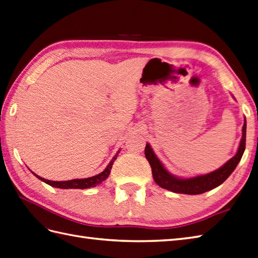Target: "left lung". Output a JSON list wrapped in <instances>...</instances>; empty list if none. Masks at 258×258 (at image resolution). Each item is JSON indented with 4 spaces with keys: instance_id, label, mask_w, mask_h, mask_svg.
Instances as JSON below:
<instances>
[{
    "instance_id": "8db88e82",
    "label": "left lung",
    "mask_w": 258,
    "mask_h": 258,
    "mask_svg": "<svg viewBox=\"0 0 258 258\" xmlns=\"http://www.w3.org/2000/svg\"><path fill=\"white\" fill-rule=\"evenodd\" d=\"M242 131V140L234 157H232L226 164H224L217 170L207 173V175L197 176L188 179H181L170 175L166 170L163 164L160 163L156 155H155L149 144H146L145 156L152 167V173L155 182L161 188L172 191V192L183 195H200L217 188L218 185L222 184L229 178L231 173L234 171L243 156L245 151V143H246V119L244 121Z\"/></svg>"
}]
</instances>
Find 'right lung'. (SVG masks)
Segmentation results:
<instances>
[{"label": "right lung", "mask_w": 258, "mask_h": 258, "mask_svg": "<svg viewBox=\"0 0 258 258\" xmlns=\"http://www.w3.org/2000/svg\"><path fill=\"white\" fill-rule=\"evenodd\" d=\"M119 152L116 153V155L114 157L112 158V160L110 161V164L107 165L106 168L100 172L99 175H95L93 177H89V178H85V179H73V180H67V181H51V180H47V179L41 178L39 176L34 175L37 177L38 179H40L41 181L46 182L47 184L51 185V187L55 188H60V189H87V188H91V187H95V185L100 184L102 181H104L105 179L109 177L111 169H112V165L114 163V160L117 157V154Z\"/></svg>", "instance_id": "1"}]
</instances>
